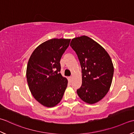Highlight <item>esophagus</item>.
Instances as JSON below:
<instances>
[{
	"label": "esophagus",
	"mask_w": 134,
	"mask_h": 134,
	"mask_svg": "<svg viewBox=\"0 0 134 134\" xmlns=\"http://www.w3.org/2000/svg\"><path fill=\"white\" fill-rule=\"evenodd\" d=\"M69 80H70V81H71L72 80V77H69Z\"/></svg>",
	"instance_id": "esophagus-1"
}]
</instances>
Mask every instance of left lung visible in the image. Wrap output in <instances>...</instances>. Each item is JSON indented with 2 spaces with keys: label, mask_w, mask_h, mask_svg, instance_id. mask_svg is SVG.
<instances>
[{
  "label": "left lung",
  "mask_w": 134,
  "mask_h": 134,
  "mask_svg": "<svg viewBox=\"0 0 134 134\" xmlns=\"http://www.w3.org/2000/svg\"><path fill=\"white\" fill-rule=\"evenodd\" d=\"M70 46L82 68V85L77 91L78 95L86 103H96L111 86L114 67L110 57L100 44L85 35L73 38Z\"/></svg>",
  "instance_id": "obj_1"
}]
</instances>
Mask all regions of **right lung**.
<instances>
[{
    "label": "right lung",
    "mask_w": 134,
    "mask_h": 134,
    "mask_svg": "<svg viewBox=\"0 0 134 134\" xmlns=\"http://www.w3.org/2000/svg\"><path fill=\"white\" fill-rule=\"evenodd\" d=\"M70 39L54 38L36 48L29 59L26 76L31 94L39 103L52 107L60 103L68 80L60 73V61Z\"/></svg>",
    "instance_id": "add662e5"
}]
</instances>
